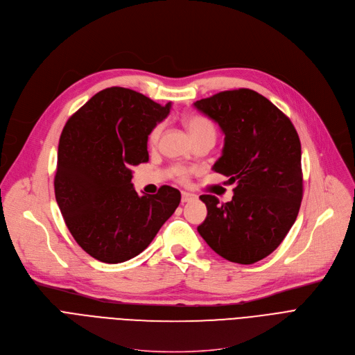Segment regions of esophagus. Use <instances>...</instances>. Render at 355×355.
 <instances>
[{
    "instance_id": "obj_1",
    "label": "esophagus",
    "mask_w": 355,
    "mask_h": 355,
    "mask_svg": "<svg viewBox=\"0 0 355 355\" xmlns=\"http://www.w3.org/2000/svg\"><path fill=\"white\" fill-rule=\"evenodd\" d=\"M193 200H196V196H194V194H190V193H182V194H181V202H182V204L190 202V201H193Z\"/></svg>"
}]
</instances>
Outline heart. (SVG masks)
I'll use <instances>...</instances> for the list:
<instances>
[{"mask_svg": "<svg viewBox=\"0 0 355 355\" xmlns=\"http://www.w3.org/2000/svg\"><path fill=\"white\" fill-rule=\"evenodd\" d=\"M184 124H185L188 132H190V135L193 137L194 143L196 141L204 139V138L216 139V135H217L216 127L211 123V120H208V118L204 115H200V114L187 115L184 118ZM162 131H164V123H157L150 130L148 137H147V141L150 146H155L158 143ZM173 174H174L175 180H178L180 182H187L188 178H190L193 174V168L182 167V165H175V167L173 168Z\"/></svg>", "mask_w": 355, "mask_h": 355, "instance_id": "1", "label": "heart"}]
</instances>
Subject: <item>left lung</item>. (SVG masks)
Masks as SVG:
<instances>
[{
	"label": "left lung",
	"instance_id": "1",
	"mask_svg": "<svg viewBox=\"0 0 355 355\" xmlns=\"http://www.w3.org/2000/svg\"><path fill=\"white\" fill-rule=\"evenodd\" d=\"M224 134L212 170L234 184L232 200L201 196L205 243L231 263L254 264L270 255L297 220L302 200L301 143L290 118L248 88L223 91L194 103Z\"/></svg>",
	"mask_w": 355,
	"mask_h": 355
}]
</instances>
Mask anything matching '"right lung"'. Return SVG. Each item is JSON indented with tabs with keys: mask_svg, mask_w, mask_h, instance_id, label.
Here are the masks:
<instances>
[{
	"mask_svg": "<svg viewBox=\"0 0 355 355\" xmlns=\"http://www.w3.org/2000/svg\"><path fill=\"white\" fill-rule=\"evenodd\" d=\"M170 108L111 87L71 115L61 132L55 200L77 244L101 263H124L143 252L181 201L170 185L139 197L131 182L134 165L148 161L150 130Z\"/></svg>",
	"mask_w": 355,
	"mask_h": 355,
	"instance_id": "1",
	"label": "right lung"
}]
</instances>
